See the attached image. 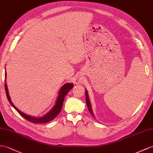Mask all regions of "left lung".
Listing matches in <instances>:
<instances>
[{"label":"left lung","instance_id":"8db88e82","mask_svg":"<svg viewBox=\"0 0 153 153\" xmlns=\"http://www.w3.org/2000/svg\"><path fill=\"white\" fill-rule=\"evenodd\" d=\"M85 96H86V103H87V108L88 109V111H89V112L91 113V114L92 115V116H93L94 117L93 112V110H92V108H91V102H90V100H89V97H88V92L86 89H85Z\"/></svg>","mask_w":153,"mask_h":153}]
</instances>
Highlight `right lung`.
<instances>
[{
	"mask_svg": "<svg viewBox=\"0 0 153 153\" xmlns=\"http://www.w3.org/2000/svg\"><path fill=\"white\" fill-rule=\"evenodd\" d=\"M6 72L5 70V83H4V87H5V91H6V97L9 102L10 103V104L12 105V107L14 108L16 111L18 112L19 114L22 116L23 118L27 119L28 121H30L31 123H48L51 120L54 119L55 117L59 115V113L60 111H61L62 108V104H63V102L64 100H65V98L66 97V95L67 93L72 89L74 87V84L73 83H65L63 86L60 88V89L59 92V95L57 98H56V102L55 105L53 106V108L49 111L48 113H46L45 115H43L42 117H34V116H30L27 115L26 113H23L22 111H21L20 110L17 109L15 105L13 104L12 102L11 101V98H10V97L8 93V87H7L6 85Z\"/></svg>",
	"mask_w": 153,
	"mask_h": 153,
	"instance_id": "obj_1",
	"label": "right lung"
}]
</instances>
